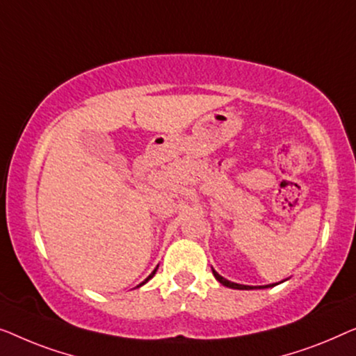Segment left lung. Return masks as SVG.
Masks as SVG:
<instances>
[{
  "label": "left lung",
  "instance_id": "left-lung-1",
  "mask_svg": "<svg viewBox=\"0 0 356 356\" xmlns=\"http://www.w3.org/2000/svg\"><path fill=\"white\" fill-rule=\"evenodd\" d=\"M213 274H214V277H216L222 285H226V287H232V289H253V287H250V285H240V284L230 282V280L224 279L222 276H219V274H218L216 271H213Z\"/></svg>",
  "mask_w": 356,
  "mask_h": 356
}]
</instances>
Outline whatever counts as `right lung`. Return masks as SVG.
<instances>
[{"mask_svg": "<svg viewBox=\"0 0 356 356\" xmlns=\"http://www.w3.org/2000/svg\"><path fill=\"white\" fill-rule=\"evenodd\" d=\"M153 274H154V273H153ZM153 274H152V276H153ZM152 276H149V277H152ZM149 277H148V279H149ZM148 279H147V280H148ZM140 285H142V284H140Z\"/></svg>", "mask_w": 356, "mask_h": 356, "instance_id": "add662e5", "label": "right lung"}]
</instances>
